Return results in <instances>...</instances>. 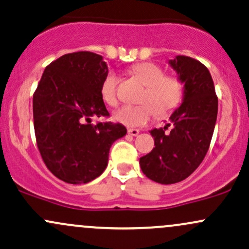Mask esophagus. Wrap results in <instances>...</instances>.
<instances>
[{"instance_id":"1","label":"esophagus","mask_w":249,"mask_h":249,"mask_svg":"<svg viewBox=\"0 0 249 249\" xmlns=\"http://www.w3.org/2000/svg\"><path fill=\"white\" fill-rule=\"evenodd\" d=\"M128 134L132 136H136L139 134V129H135V128H128Z\"/></svg>"}]
</instances>
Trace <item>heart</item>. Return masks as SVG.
<instances>
[{
    "instance_id": "1",
    "label": "heart",
    "mask_w": 249,
    "mask_h": 249,
    "mask_svg": "<svg viewBox=\"0 0 249 249\" xmlns=\"http://www.w3.org/2000/svg\"><path fill=\"white\" fill-rule=\"evenodd\" d=\"M132 71L146 85L139 104H125L115 111L114 117L128 127L146 124L154 114L162 119L171 115L180 106L184 98V83L176 76H166L161 66L154 63L136 64ZM119 78L115 72H109L101 85V95L104 103L116 107Z\"/></svg>"
}]
</instances>
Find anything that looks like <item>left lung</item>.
Here are the masks:
<instances>
[{"mask_svg": "<svg viewBox=\"0 0 249 249\" xmlns=\"http://www.w3.org/2000/svg\"><path fill=\"white\" fill-rule=\"evenodd\" d=\"M170 65L184 83V102L171 115V124L151 130L156 147L140 158L143 175L160 184L184 180L199 166L209 149L218 110L207 66L185 55L170 60Z\"/></svg>", "mask_w": 249, "mask_h": 249, "instance_id": "8db88e82", "label": "left lung"}]
</instances>
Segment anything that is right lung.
<instances>
[{
    "label": "right lung",
    "mask_w": 249,
    "mask_h": 249,
    "mask_svg": "<svg viewBox=\"0 0 249 249\" xmlns=\"http://www.w3.org/2000/svg\"><path fill=\"white\" fill-rule=\"evenodd\" d=\"M108 74L102 55L88 51L68 53L46 66L33 95L34 132L45 165L69 184L91 181L108 164L109 149L127 133L109 117L101 95Z\"/></svg>",
    "instance_id": "1"
}]
</instances>
